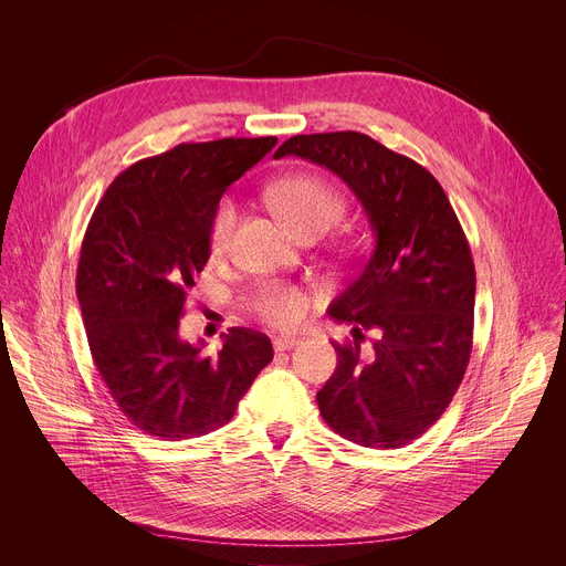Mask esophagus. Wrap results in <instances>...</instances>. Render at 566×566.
<instances>
[{
  "instance_id": "esophagus-1",
  "label": "esophagus",
  "mask_w": 566,
  "mask_h": 566,
  "mask_svg": "<svg viewBox=\"0 0 566 566\" xmlns=\"http://www.w3.org/2000/svg\"><path fill=\"white\" fill-rule=\"evenodd\" d=\"M295 345H300V340H297V338H291V336H280V338L273 340L275 352H286V349H293Z\"/></svg>"
}]
</instances>
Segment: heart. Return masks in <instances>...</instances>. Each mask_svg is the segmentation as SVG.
<instances>
[{
    "instance_id": "b5f03b06",
    "label": "heart",
    "mask_w": 566,
    "mask_h": 566,
    "mask_svg": "<svg viewBox=\"0 0 566 566\" xmlns=\"http://www.w3.org/2000/svg\"><path fill=\"white\" fill-rule=\"evenodd\" d=\"M271 203L289 221V226L308 237L325 232L343 210L340 195L322 179L311 175H293L280 179L269 190ZM239 208L232 197H221L210 214L208 247L214 255L230 249L237 228ZM311 297L304 289L284 282L264 284L255 297V313L266 325L277 329H293L306 317Z\"/></svg>"
}]
</instances>
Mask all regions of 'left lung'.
<instances>
[{
  "label": "left lung",
  "instance_id": "1",
  "mask_svg": "<svg viewBox=\"0 0 566 566\" xmlns=\"http://www.w3.org/2000/svg\"><path fill=\"white\" fill-rule=\"evenodd\" d=\"M300 156L338 175L363 203L376 244L329 315L354 343H334L338 367L317 408L340 437L378 450L402 448L439 421L472 349L474 264L439 181L417 160L360 132L297 134L275 158ZM374 331L373 356L359 354Z\"/></svg>",
  "mask_w": 566,
  "mask_h": 566
}]
</instances>
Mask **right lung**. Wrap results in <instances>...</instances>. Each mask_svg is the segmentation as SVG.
Segmentation results:
<instances>
[{
  "mask_svg": "<svg viewBox=\"0 0 566 566\" xmlns=\"http://www.w3.org/2000/svg\"><path fill=\"white\" fill-rule=\"evenodd\" d=\"M275 136L181 143L120 172L96 206L75 273L92 358L120 412L166 441L228 423L273 360L269 336L232 327L203 356L179 338L186 297L203 271L210 214L273 147Z\"/></svg>",
  "mask_w": 566,
  "mask_h": 566,
  "instance_id": "obj_1",
  "label": "right lung"
}]
</instances>
